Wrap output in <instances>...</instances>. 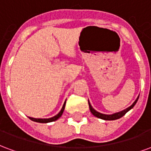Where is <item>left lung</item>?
<instances>
[{"mask_svg":"<svg viewBox=\"0 0 151 151\" xmlns=\"http://www.w3.org/2000/svg\"><path fill=\"white\" fill-rule=\"evenodd\" d=\"M138 98H139V95H138V97L137 98V99L135 101L133 102V104L129 108H127L126 109H124L123 111H120L119 112H116V113L114 114H111V115H107V114H103V113H100V112H99L97 111L96 110H95L94 108H92L91 104V103L89 102L88 100V104H89V108H90V110H91V112L95 116L98 117L99 119H102V120H117V119H120V117H122L123 116H124L126 112L131 110L132 108L134 107V105L136 104V103L137 102L138 100Z\"/></svg>","mask_w":151,"mask_h":151,"instance_id":"obj_1","label":"left lung"}]
</instances>
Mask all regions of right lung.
I'll return each mask as SVG.
<instances>
[{"label": "right lung", "mask_w": 151, "mask_h": 151, "mask_svg": "<svg viewBox=\"0 0 151 151\" xmlns=\"http://www.w3.org/2000/svg\"><path fill=\"white\" fill-rule=\"evenodd\" d=\"M65 103L66 101L64 103V105H63L61 110L60 111V112L57 115H56L55 116L51 117V118H47V119H37V118H33V117H29V119H31V120L33 121H35V122H39V123H49V122H52V121H55V120H58L60 117L62 116L63 112H64V110H65Z\"/></svg>", "instance_id": "add662e5"}]
</instances>
